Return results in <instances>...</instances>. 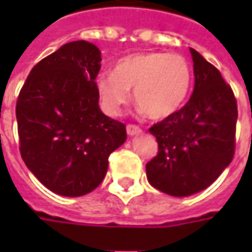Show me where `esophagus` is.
<instances>
[{
    "instance_id": "esophagus-1",
    "label": "esophagus",
    "mask_w": 252,
    "mask_h": 252,
    "mask_svg": "<svg viewBox=\"0 0 252 252\" xmlns=\"http://www.w3.org/2000/svg\"><path fill=\"white\" fill-rule=\"evenodd\" d=\"M126 131H127V134H129V136H136V134H140L143 130H141L137 125H131L130 123V125H127V126H126Z\"/></svg>"
}]
</instances>
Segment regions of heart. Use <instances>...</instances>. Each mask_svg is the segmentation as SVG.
Instances as JSON below:
<instances>
[{
	"instance_id": "heart-1",
	"label": "heart",
	"mask_w": 252,
	"mask_h": 252,
	"mask_svg": "<svg viewBox=\"0 0 252 252\" xmlns=\"http://www.w3.org/2000/svg\"><path fill=\"white\" fill-rule=\"evenodd\" d=\"M190 83L192 70L184 56L147 52L121 59L113 73L98 77L96 88L105 111L112 115L130 101V90H134L141 109L151 119H164L184 105Z\"/></svg>"
}]
</instances>
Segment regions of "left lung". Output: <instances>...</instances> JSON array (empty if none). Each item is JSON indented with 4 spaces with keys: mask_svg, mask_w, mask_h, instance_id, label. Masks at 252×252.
<instances>
[{
    "mask_svg": "<svg viewBox=\"0 0 252 252\" xmlns=\"http://www.w3.org/2000/svg\"><path fill=\"white\" fill-rule=\"evenodd\" d=\"M195 88L179 111L153 125L158 153L146 165L161 192L189 196L213 184L234 157L237 101L218 68L190 49Z\"/></svg>",
    "mask_w": 252,
    "mask_h": 252,
    "instance_id": "8db88e82",
    "label": "left lung"
}]
</instances>
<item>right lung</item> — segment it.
Wrapping results in <instances>:
<instances>
[{"label": "right lung", "mask_w": 252, "mask_h": 252, "mask_svg": "<svg viewBox=\"0 0 252 252\" xmlns=\"http://www.w3.org/2000/svg\"><path fill=\"white\" fill-rule=\"evenodd\" d=\"M101 52L77 40L32 68L16 101L19 151L44 187L83 196L99 187L108 158L126 140L125 123L99 109Z\"/></svg>", "instance_id": "1"}]
</instances>
